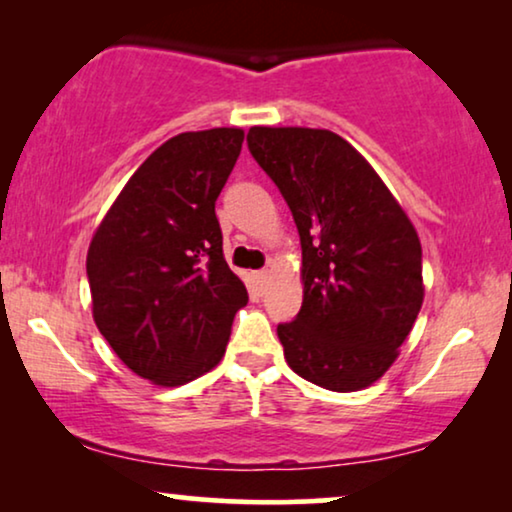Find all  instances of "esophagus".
Here are the masks:
<instances>
[{"label":"esophagus","instance_id":"obj_1","mask_svg":"<svg viewBox=\"0 0 512 512\" xmlns=\"http://www.w3.org/2000/svg\"><path fill=\"white\" fill-rule=\"evenodd\" d=\"M268 275H270L268 270H258V272H256V279H258V282H261V284H265V282H268Z\"/></svg>","mask_w":512,"mask_h":512}]
</instances>
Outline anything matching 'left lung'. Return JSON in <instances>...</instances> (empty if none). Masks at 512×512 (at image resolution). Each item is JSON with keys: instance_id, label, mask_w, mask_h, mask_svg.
<instances>
[{"instance_id": "1", "label": "left lung", "mask_w": 512, "mask_h": 512, "mask_svg": "<svg viewBox=\"0 0 512 512\" xmlns=\"http://www.w3.org/2000/svg\"><path fill=\"white\" fill-rule=\"evenodd\" d=\"M251 156L289 205L303 307L277 326L293 373L359 391L387 373L424 300L422 244L366 158L331 130L251 128Z\"/></svg>"}]
</instances>
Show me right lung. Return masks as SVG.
<instances>
[{"instance_id": "add662e5", "label": "right lung", "mask_w": 512, "mask_h": 512, "mask_svg": "<svg viewBox=\"0 0 512 512\" xmlns=\"http://www.w3.org/2000/svg\"><path fill=\"white\" fill-rule=\"evenodd\" d=\"M242 142L240 128L167 139L137 167L90 242L95 324L132 373L160 387L212 370L249 300L223 258L214 212Z\"/></svg>"}]
</instances>
